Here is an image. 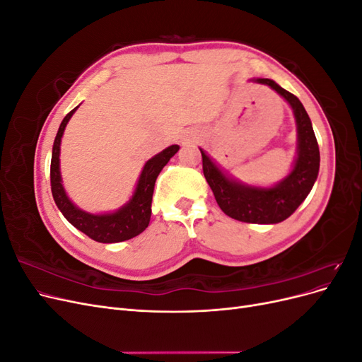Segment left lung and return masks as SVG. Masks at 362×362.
<instances>
[{
    "mask_svg": "<svg viewBox=\"0 0 362 362\" xmlns=\"http://www.w3.org/2000/svg\"><path fill=\"white\" fill-rule=\"evenodd\" d=\"M279 93L293 108L298 125V157L293 170L273 187H254L228 177L201 149L204 177L210 185L221 210L240 222L279 223L290 217L305 201L317 180L320 168V151L311 125V119L298 96L282 89L269 78H257Z\"/></svg>",
    "mask_w": 362,
    "mask_h": 362,
    "instance_id": "obj_1",
    "label": "left lung"
}]
</instances>
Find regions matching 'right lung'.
<instances>
[{
  "label": "right lung",
  "mask_w": 362,
  "mask_h": 362,
  "mask_svg": "<svg viewBox=\"0 0 362 362\" xmlns=\"http://www.w3.org/2000/svg\"><path fill=\"white\" fill-rule=\"evenodd\" d=\"M78 107H75L62 120L60 128L57 131L56 140L52 146V157H51V192L52 198L56 201V205L62 214L66 217V221L74 225L76 229H80L87 237L98 243H119L125 240L133 238L144 233L151 221V204H152V193H154L156 180L161 169L166 166L168 161L177 154L180 146L172 145L161 151L160 154L152 157L146 161L144 170L140 173L137 181V187L134 190L133 198H131L122 208H119L115 213L107 214H90L80 210L75 206L68 198L66 192L63 189L62 177H60V144L63 131L66 128L69 119L75 113Z\"/></svg>",
  "instance_id": "add662e5"
}]
</instances>
